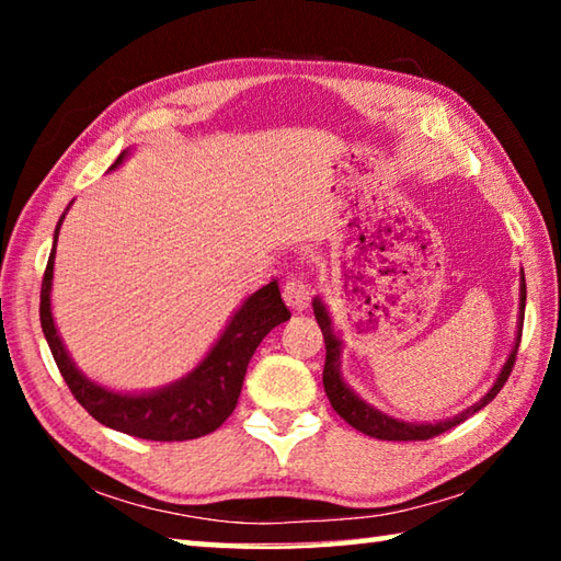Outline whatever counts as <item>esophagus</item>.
I'll return each instance as SVG.
<instances>
[{
  "label": "esophagus",
  "instance_id": "34e87169",
  "mask_svg": "<svg viewBox=\"0 0 561 561\" xmlns=\"http://www.w3.org/2000/svg\"><path fill=\"white\" fill-rule=\"evenodd\" d=\"M282 297H284V304H287L291 311H304L309 307L311 287L299 277H289L287 284L282 287Z\"/></svg>",
  "mask_w": 561,
  "mask_h": 561
}]
</instances>
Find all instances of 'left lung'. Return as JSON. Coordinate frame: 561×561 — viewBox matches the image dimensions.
<instances>
[{
	"mask_svg": "<svg viewBox=\"0 0 561 561\" xmlns=\"http://www.w3.org/2000/svg\"><path fill=\"white\" fill-rule=\"evenodd\" d=\"M525 299H527V287H525V274H522V287H519V331H517V339H515V348L510 351V356L505 360V366H502V371L497 376V381L492 383L490 391L485 393V398H480V403L470 405L468 411H462L458 415L448 417V421H440V423H405V421H396V417L386 415L381 411H376L374 405H368L360 401V398L351 391V388L344 383V378H341V341L334 334V327H331V317L321 299H314V317L321 327V334H324V344H327V360H324V391L329 396V403L334 411L344 417V421L351 425V428H356L360 433L371 435V438L378 440H428L435 438V435H440L445 431L455 428V425H460L462 421H468L472 413H478L480 408H485L492 398L500 393V388L507 383V378L512 374V366H515V358H517V348H519V339H522V321H525Z\"/></svg>",
	"mask_w": 561,
	"mask_h": 561,
	"instance_id": "obj_1",
	"label": "left lung"
}]
</instances>
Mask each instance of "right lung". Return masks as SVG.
Here are the masks:
<instances>
[{
	"label": "right lung",
	"mask_w": 561,
	"mask_h": 561,
	"mask_svg": "<svg viewBox=\"0 0 561 561\" xmlns=\"http://www.w3.org/2000/svg\"><path fill=\"white\" fill-rule=\"evenodd\" d=\"M128 150H123L111 170L123 163ZM64 222V215L54 232V250L46 262L44 282H42V304L39 319L46 344L51 348V356L59 366L66 386L73 393L76 401L87 408L89 415L99 423L108 425L113 431L126 435H136L144 440H193L213 433L232 415L237 398L242 391V381L250 366V358L262 339L274 327H279L291 314L284 307L279 284L270 282L247 297L240 309L234 311L230 324L225 327L222 336L210 348L197 368H193L185 378L170 383L160 391L150 393H116L99 383L89 381L79 368L73 366L71 356L66 354L59 331L54 327L51 317V277H54V254L56 237Z\"/></svg>",
	"instance_id": "right-lung-1"
}]
</instances>
